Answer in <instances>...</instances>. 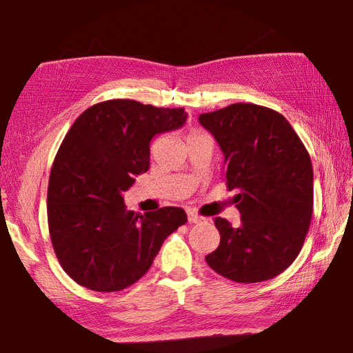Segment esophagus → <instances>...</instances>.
<instances>
[{"mask_svg":"<svg viewBox=\"0 0 353 353\" xmlns=\"http://www.w3.org/2000/svg\"><path fill=\"white\" fill-rule=\"evenodd\" d=\"M188 221H190V223H201L202 218L199 216V214H196L193 212H188Z\"/></svg>","mask_w":353,"mask_h":353,"instance_id":"34e87169","label":"esophagus"}]
</instances>
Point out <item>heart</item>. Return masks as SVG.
<instances>
[{
	"instance_id": "obj_1",
	"label": "heart",
	"mask_w": 353,
	"mask_h": 353,
	"mask_svg": "<svg viewBox=\"0 0 353 353\" xmlns=\"http://www.w3.org/2000/svg\"><path fill=\"white\" fill-rule=\"evenodd\" d=\"M191 137H196V135H191Z\"/></svg>"
}]
</instances>
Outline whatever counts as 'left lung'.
<instances>
[{
    "instance_id": "8db88e82",
    "label": "left lung",
    "mask_w": 353,
    "mask_h": 353,
    "mask_svg": "<svg viewBox=\"0 0 353 353\" xmlns=\"http://www.w3.org/2000/svg\"><path fill=\"white\" fill-rule=\"evenodd\" d=\"M224 154V177L241 224L214 218L221 235L205 256L214 272L238 283L282 274L296 260L313 214V166L308 151L279 112L230 104L199 115Z\"/></svg>"
}]
</instances>
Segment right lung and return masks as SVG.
Listing matches in <instances>:
<instances>
[{
  "instance_id": "right-lung-1",
  "label": "right lung",
  "mask_w": 353,
  "mask_h": 353,
  "mask_svg": "<svg viewBox=\"0 0 353 353\" xmlns=\"http://www.w3.org/2000/svg\"><path fill=\"white\" fill-rule=\"evenodd\" d=\"M182 109L132 99L94 104L65 135L48 185V227L63 271L99 292L121 291L151 268L166 236L187 223L179 207L126 210L123 193L149 170L154 135L182 128Z\"/></svg>"
}]
</instances>
